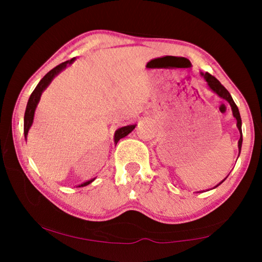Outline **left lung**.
I'll list each match as a JSON object with an SVG mask.
<instances>
[{
    "label": "left lung",
    "instance_id": "8db88e82",
    "mask_svg": "<svg viewBox=\"0 0 262 262\" xmlns=\"http://www.w3.org/2000/svg\"><path fill=\"white\" fill-rule=\"evenodd\" d=\"M200 74H201V76H202L203 78H205V81L207 82L208 86H209V88L211 89V90L215 92L216 95H219L222 99L227 100L228 103L230 104V106H231L232 114H233V117L236 118V120H237V127H238V130H239V133H241V139H239V141H238V149H239V154H241V150H242V143H243L242 119H241V114H239V110H238V107H237V105L234 104V101H233V99H232L231 95L229 94V91L227 90V89H225L223 85H222V84H221V82L219 81V79H217L216 77L212 76V75H210L209 73H202V72H201ZM225 179H227V178H225ZM225 179L222 180L220 184H217L214 188H216L217 186H220L222 183H223V181H224Z\"/></svg>",
    "mask_w": 262,
    "mask_h": 262
}]
</instances>
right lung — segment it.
Listing matches in <instances>:
<instances>
[{
    "instance_id": "1",
    "label": "right lung",
    "mask_w": 262,
    "mask_h": 262,
    "mask_svg": "<svg viewBox=\"0 0 262 262\" xmlns=\"http://www.w3.org/2000/svg\"><path fill=\"white\" fill-rule=\"evenodd\" d=\"M75 60V57L72 60H68L66 62H62V63H60L59 66H56L55 68H53L51 72H48L45 76H43L40 82L38 83V85L35 86V89L33 90L32 94H31L30 98H29V101H28V105H26V110H25V114H24V136H25V140H26V136H28V133H29V129L31 128V126H32L33 123V119H34V112H35V108H37V105L39 103V100H40V97H41V94L42 91L45 90V89L50 85V83L52 82V79L54 78L57 74L61 73L62 70H63L67 66L72 64L73 62ZM136 125H129V126H125V127H121L119 128V129L115 132V135H114V141H119L120 139H122V137L127 136L129 133L134 129ZM92 181H94V179L92 180H89V181H85V183H83L82 185H79L78 187H83V186H86L89 184H91Z\"/></svg>"
}]
</instances>
